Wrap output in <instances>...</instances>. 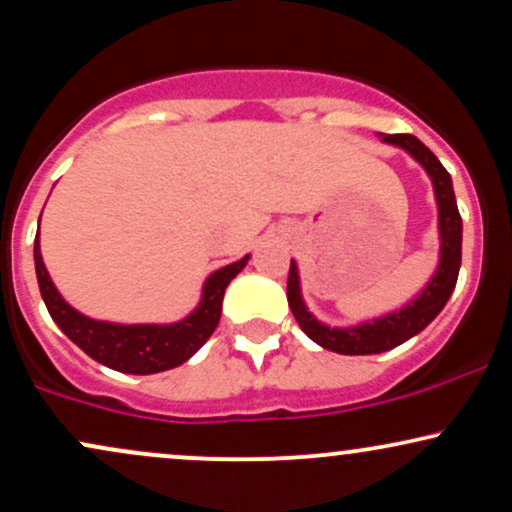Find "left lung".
<instances>
[{"label":"left lung","instance_id":"obj_1","mask_svg":"<svg viewBox=\"0 0 512 512\" xmlns=\"http://www.w3.org/2000/svg\"><path fill=\"white\" fill-rule=\"evenodd\" d=\"M380 139H383L385 144L407 151V154L426 170L428 178H431L433 195H436L438 207V267L424 289L416 293L414 298H409L402 308L380 317H373V320L356 322V325L349 327H330L322 320H317V317L308 310V305H305L298 264L296 260H291L286 298H289L293 317H296L301 330L308 334L315 344L344 356L383 354V351L395 349V346L404 344L407 339L414 337V334L426 330V327L436 320L440 310L445 308L452 291H455L457 274H460L462 262V219L460 211H457L450 173L443 168V163L433 156V151L421 144L414 134H380Z\"/></svg>","mask_w":512,"mask_h":512}]
</instances>
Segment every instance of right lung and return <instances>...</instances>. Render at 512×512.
<instances>
[{
	"mask_svg": "<svg viewBox=\"0 0 512 512\" xmlns=\"http://www.w3.org/2000/svg\"><path fill=\"white\" fill-rule=\"evenodd\" d=\"M33 260L45 308H48L55 325L84 354L91 356L93 361L103 363V366L120 370V373L151 375L180 366L202 349L204 342L214 334L216 325H219L226 286L243 272L250 255L211 272L204 279L202 298H199L197 308L182 320L168 322V325H156V322L122 325V322L93 320V317L79 313L64 301L62 293L52 284L43 255H40L38 238H35L33 245Z\"/></svg>",
	"mask_w": 512,
	"mask_h": 512,
	"instance_id": "1",
	"label": "right lung"
}]
</instances>
